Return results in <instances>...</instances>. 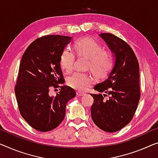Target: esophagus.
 I'll return each mask as SVG.
<instances>
[{"instance_id": "34e87169", "label": "esophagus", "mask_w": 158, "mask_h": 158, "mask_svg": "<svg viewBox=\"0 0 158 158\" xmlns=\"http://www.w3.org/2000/svg\"><path fill=\"white\" fill-rule=\"evenodd\" d=\"M77 95L79 96H81L85 95V94L83 93V92H81V91H77Z\"/></svg>"}]
</instances>
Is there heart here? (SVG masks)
Here are the masks:
<instances>
[{"label":"heart","instance_id":"heart-1","mask_svg":"<svg viewBox=\"0 0 158 158\" xmlns=\"http://www.w3.org/2000/svg\"><path fill=\"white\" fill-rule=\"evenodd\" d=\"M74 49L77 54L84 55L89 59L88 67L99 79L106 77L114 65L112 53L103 49V47L95 40L85 37L75 41ZM75 62L74 53L69 48H65L60 55V67L66 73L70 72ZM93 78L88 73L75 72L67 79V84L71 88L78 91H85L93 84Z\"/></svg>","mask_w":158,"mask_h":158}]
</instances>
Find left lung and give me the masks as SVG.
<instances>
[{"mask_svg":"<svg viewBox=\"0 0 158 158\" xmlns=\"http://www.w3.org/2000/svg\"><path fill=\"white\" fill-rule=\"evenodd\" d=\"M100 36L116 56V62L109 78L94 86L100 93L90 94L94 98L91 114L96 126L114 133L130 123L137 109L140 98L139 64L126 42L111 33Z\"/></svg>","mask_w":158,"mask_h":158,"instance_id":"1","label":"left lung"}]
</instances>
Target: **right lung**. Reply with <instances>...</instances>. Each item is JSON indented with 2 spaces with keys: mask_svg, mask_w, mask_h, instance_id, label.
Here are the masks:
<instances>
[{
  "mask_svg": "<svg viewBox=\"0 0 158 158\" xmlns=\"http://www.w3.org/2000/svg\"><path fill=\"white\" fill-rule=\"evenodd\" d=\"M72 37L54 35L35 40L21 59L15 93L19 110L25 121L35 130L47 132L62 123L66 105L76 96L64 82L60 64V55ZM60 88L55 98L49 97V87Z\"/></svg>",
  "mask_w": 158,
  "mask_h": 158,
  "instance_id": "add662e5",
  "label": "right lung"
}]
</instances>
